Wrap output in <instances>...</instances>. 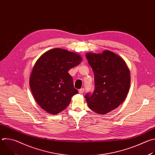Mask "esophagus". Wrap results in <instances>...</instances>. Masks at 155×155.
Returning a JSON list of instances; mask_svg holds the SVG:
<instances>
[{"label": "esophagus", "instance_id": "esophagus-1", "mask_svg": "<svg viewBox=\"0 0 155 155\" xmlns=\"http://www.w3.org/2000/svg\"><path fill=\"white\" fill-rule=\"evenodd\" d=\"M84 92V88H81V89L78 90V93H79L80 94H82V93H83Z\"/></svg>", "mask_w": 155, "mask_h": 155}]
</instances>
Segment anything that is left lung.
<instances>
[{
    "label": "left lung",
    "mask_w": 155,
    "mask_h": 155,
    "mask_svg": "<svg viewBox=\"0 0 155 155\" xmlns=\"http://www.w3.org/2000/svg\"><path fill=\"white\" fill-rule=\"evenodd\" d=\"M94 75V91L85 95L89 108L105 115L117 108L124 101L130 87L129 69L125 61L115 53L86 54Z\"/></svg>",
    "instance_id": "obj_1"
}]
</instances>
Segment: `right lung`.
<instances>
[{
    "label": "right lung",
    "instance_id": "add662e5",
    "mask_svg": "<svg viewBox=\"0 0 155 155\" xmlns=\"http://www.w3.org/2000/svg\"><path fill=\"white\" fill-rule=\"evenodd\" d=\"M81 61L78 54L56 48L45 52L36 61L29 84L36 102L43 110L57 115L69 105L78 91L68 71Z\"/></svg>",
    "mask_w": 155,
    "mask_h": 155
}]
</instances>
